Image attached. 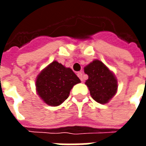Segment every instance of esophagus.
I'll use <instances>...</instances> for the list:
<instances>
[{
  "instance_id": "esophagus-1",
  "label": "esophagus",
  "mask_w": 146,
  "mask_h": 146,
  "mask_svg": "<svg viewBox=\"0 0 146 146\" xmlns=\"http://www.w3.org/2000/svg\"><path fill=\"white\" fill-rule=\"evenodd\" d=\"M77 76L79 77L81 81H84V76H83V73L81 72H79V73H77Z\"/></svg>"
}]
</instances>
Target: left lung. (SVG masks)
Masks as SVG:
<instances>
[{
  "label": "left lung",
  "mask_w": 146,
  "mask_h": 146,
  "mask_svg": "<svg viewBox=\"0 0 146 146\" xmlns=\"http://www.w3.org/2000/svg\"><path fill=\"white\" fill-rule=\"evenodd\" d=\"M84 73L88 76L85 84L92 98L101 104L107 103L117 90V80L113 73L99 60H94L88 65Z\"/></svg>",
  "instance_id": "obj_1"
}]
</instances>
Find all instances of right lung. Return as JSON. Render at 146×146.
<instances>
[{
    "mask_svg": "<svg viewBox=\"0 0 146 146\" xmlns=\"http://www.w3.org/2000/svg\"><path fill=\"white\" fill-rule=\"evenodd\" d=\"M80 82V80L70 68L54 61L37 76L36 88L46 104L57 106L69 97L73 86Z\"/></svg>",
    "mask_w": 146,
    "mask_h": 146,
    "instance_id": "add662e5",
    "label": "right lung"
}]
</instances>
